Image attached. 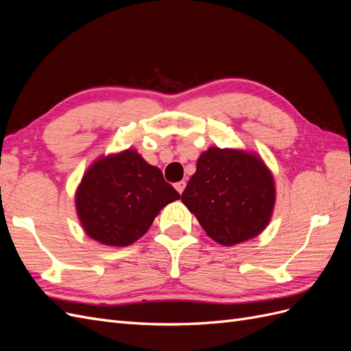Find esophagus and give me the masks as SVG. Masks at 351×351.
Listing matches in <instances>:
<instances>
[{
  "mask_svg": "<svg viewBox=\"0 0 351 351\" xmlns=\"http://www.w3.org/2000/svg\"><path fill=\"white\" fill-rule=\"evenodd\" d=\"M174 187H176L177 192H178L180 195H182V193H183V190H184V187H186V182H183V180H182V182L176 183V184H174Z\"/></svg>",
  "mask_w": 351,
  "mask_h": 351,
  "instance_id": "1",
  "label": "esophagus"
}]
</instances>
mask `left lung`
<instances>
[{"mask_svg": "<svg viewBox=\"0 0 351 351\" xmlns=\"http://www.w3.org/2000/svg\"><path fill=\"white\" fill-rule=\"evenodd\" d=\"M182 200L212 240L234 246L269 224L275 183L256 154L212 146L199 156Z\"/></svg>", "mask_w": 351, "mask_h": 351, "instance_id": "8db88e82", "label": "left lung"}]
</instances>
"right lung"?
I'll use <instances>...</instances> for the list:
<instances>
[{"label":"right lung","instance_id":"1","mask_svg":"<svg viewBox=\"0 0 351 351\" xmlns=\"http://www.w3.org/2000/svg\"><path fill=\"white\" fill-rule=\"evenodd\" d=\"M76 210L86 234L102 244L124 247L149 230L164 206L180 199L159 168L134 149L101 156L76 190Z\"/></svg>","mask_w":351,"mask_h":351}]
</instances>
